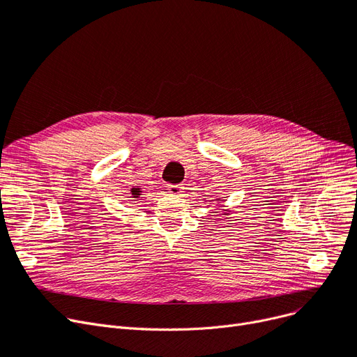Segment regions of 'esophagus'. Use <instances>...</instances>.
<instances>
[{
  "label": "esophagus",
  "mask_w": 357,
  "mask_h": 357,
  "mask_svg": "<svg viewBox=\"0 0 357 357\" xmlns=\"http://www.w3.org/2000/svg\"><path fill=\"white\" fill-rule=\"evenodd\" d=\"M167 190L170 194L174 195H179L183 190V185H181V183H170V185H167Z\"/></svg>",
  "instance_id": "1"
}]
</instances>
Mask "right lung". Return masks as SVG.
Instances as JSON below:
<instances>
[{"label":"right lung","instance_id":"obj_1","mask_svg":"<svg viewBox=\"0 0 357 357\" xmlns=\"http://www.w3.org/2000/svg\"><path fill=\"white\" fill-rule=\"evenodd\" d=\"M132 195H134V199H138V197L141 195V191H139V188H132Z\"/></svg>","mask_w":357,"mask_h":357}]
</instances>
